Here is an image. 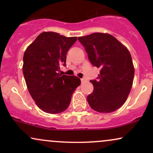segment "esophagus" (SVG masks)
Instances as JSON below:
<instances>
[{"instance_id":"obj_1","label":"esophagus","mask_w":153,"mask_h":153,"mask_svg":"<svg viewBox=\"0 0 153 153\" xmlns=\"http://www.w3.org/2000/svg\"><path fill=\"white\" fill-rule=\"evenodd\" d=\"M80 80H81V82H84L86 81V79H85V78H82L80 79Z\"/></svg>"}]
</instances>
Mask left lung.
<instances>
[{"instance_id": "obj_1", "label": "left lung", "mask_w": 153, "mask_h": 153, "mask_svg": "<svg viewBox=\"0 0 153 153\" xmlns=\"http://www.w3.org/2000/svg\"><path fill=\"white\" fill-rule=\"evenodd\" d=\"M78 40L91 64L101 68L97 80H90L94 91L87 96L88 103L98 112L114 111L124 104L132 86L134 68L129 50L106 33H94Z\"/></svg>"}]
</instances>
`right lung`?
<instances>
[{
	"mask_svg": "<svg viewBox=\"0 0 153 153\" xmlns=\"http://www.w3.org/2000/svg\"><path fill=\"white\" fill-rule=\"evenodd\" d=\"M58 33L45 31L27 47L24 54L23 74L29 94L39 108L49 114L65 111L80 85L78 77L59 74L65 66L66 54L77 41Z\"/></svg>",
	"mask_w": 153,
	"mask_h": 153,
	"instance_id": "1",
	"label": "right lung"
}]
</instances>
